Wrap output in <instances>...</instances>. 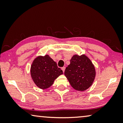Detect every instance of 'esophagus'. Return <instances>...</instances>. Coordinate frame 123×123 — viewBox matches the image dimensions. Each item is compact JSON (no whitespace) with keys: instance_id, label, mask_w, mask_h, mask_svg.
<instances>
[{"instance_id":"esophagus-1","label":"esophagus","mask_w":123,"mask_h":123,"mask_svg":"<svg viewBox=\"0 0 123 123\" xmlns=\"http://www.w3.org/2000/svg\"><path fill=\"white\" fill-rule=\"evenodd\" d=\"M61 69L62 70V71H63V72H64V70H65V69H66V67H63L61 68Z\"/></svg>"}]
</instances>
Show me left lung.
Returning <instances> with one entry per match:
<instances>
[{"label": "left lung", "mask_w": 123, "mask_h": 123, "mask_svg": "<svg viewBox=\"0 0 123 123\" xmlns=\"http://www.w3.org/2000/svg\"><path fill=\"white\" fill-rule=\"evenodd\" d=\"M66 68L64 75L73 88L83 91L90 87L95 76V68L86 56L75 55Z\"/></svg>", "instance_id": "obj_1"}]
</instances>
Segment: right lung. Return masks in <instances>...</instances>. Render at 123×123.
Listing matches in <instances>:
<instances>
[{"instance_id": "right-lung-1", "label": "right lung", "mask_w": 123, "mask_h": 123, "mask_svg": "<svg viewBox=\"0 0 123 123\" xmlns=\"http://www.w3.org/2000/svg\"><path fill=\"white\" fill-rule=\"evenodd\" d=\"M63 71L48 55L38 56L34 60L31 67V75L37 87L46 89L53 84L54 80Z\"/></svg>"}]
</instances>
